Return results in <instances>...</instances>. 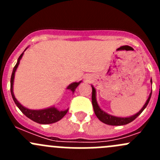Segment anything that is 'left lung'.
I'll return each mask as SVG.
<instances>
[{
    "mask_svg": "<svg viewBox=\"0 0 160 160\" xmlns=\"http://www.w3.org/2000/svg\"><path fill=\"white\" fill-rule=\"evenodd\" d=\"M151 82V84L152 83V79L150 80ZM92 88V104H93V111H94L95 114L98 117V118L99 119L101 122H102L103 123L107 124V125H127V124L130 123L132 121L135 120L143 111L146 108V106L149 104L150 98H151L152 95V91L151 93H149V96L148 98L147 101H146L145 104L143 105V107L142 108V109L138 112H137L136 114H133V115L129 116V117H118V116H114L111 115L110 114H108L107 112H105L104 110L100 108V106L98 105V101H97V98H96V89L93 88V85H91Z\"/></svg>",
    "mask_w": 160,
    "mask_h": 160,
    "instance_id": "1",
    "label": "left lung"
}]
</instances>
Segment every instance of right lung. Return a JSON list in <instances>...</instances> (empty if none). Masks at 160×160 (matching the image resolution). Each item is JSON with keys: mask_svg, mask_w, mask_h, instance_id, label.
Listing matches in <instances>:
<instances>
[{"mask_svg": "<svg viewBox=\"0 0 160 160\" xmlns=\"http://www.w3.org/2000/svg\"><path fill=\"white\" fill-rule=\"evenodd\" d=\"M28 48H26L25 49V51ZM24 51V52H25ZM24 52L21 54V56H19L18 59L17 63L14 66V69H13L12 74H11V96H12L13 100H14V103L17 105V107L20 109V111L25 114L26 117H28V118H30L31 120L34 121V122H37L38 124H42V125H46V124H52L55 123V122H58L60 119H62L64 116L66 115V114L68 111L69 108L66 109L64 111H59L56 108H55V106H52V107L46 108L44 109H39V110H32V109H28L27 108L24 107L17 99H16L15 96L14 94V91H13V86H14V75H15V72L17 70V68L18 67L19 63H20V60L22 59V56H23ZM82 80L79 82H73V83H70L68 87L67 88V90H71L72 93L75 91L76 88L80 85V83H81Z\"/></svg>", "mask_w": 160, "mask_h": 160, "instance_id": "add662e5", "label": "right lung"}]
</instances>
